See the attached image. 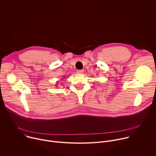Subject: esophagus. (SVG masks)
<instances>
[{"mask_svg": "<svg viewBox=\"0 0 156 156\" xmlns=\"http://www.w3.org/2000/svg\"><path fill=\"white\" fill-rule=\"evenodd\" d=\"M76 72H77V73H83V70H76Z\"/></svg>", "mask_w": 156, "mask_h": 156, "instance_id": "1", "label": "esophagus"}]
</instances>
